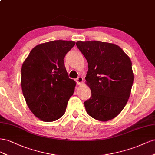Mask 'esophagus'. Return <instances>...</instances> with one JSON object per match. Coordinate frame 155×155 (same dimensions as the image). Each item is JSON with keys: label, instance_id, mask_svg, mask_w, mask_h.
Segmentation results:
<instances>
[{"label": "esophagus", "instance_id": "34e87169", "mask_svg": "<svg viewBox=\"0 0 155 155\" xmlns=\"http://www.w3.org/2000/svg\"><path fill=\"white\" fill-rule=\"evenodd\" d=\"M76 82H77V84L78 85H81V84H82V82H83V78H82V77H78V78L76 79Z\"/></svg>", "mask_w": 155, "mask_h": 155}]
</instances>
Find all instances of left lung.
Segmentation results:
<instances>
[{
  "mask_svg": "<svg viewBox=\"0 0 155 155\" xmlns=\"http://www.w3.org/2000/svg\"><path fill=\"white\" fill-rule=\"evenodd\" d=\"M76 45L88 64L85 79L91 95L84 102L86 112L97 120H111L122 111L130 97L134 81L131 60L113 43L78 41Z\"/></svg>",
  "mask_w": 155,
  "mask_h": 155,
  "instance_id": "1",
  "label": "left lung"
}]
</instances>
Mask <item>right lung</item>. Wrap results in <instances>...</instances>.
Masks as SVG:
<instances>
[{"instance_id":"right-lung-1","label":"right lung","mask_w":155,"mask_h":155,"mask_svg":"<svg viewBox=\"0 0 155 155\" xmlns=\"http://www.w3.org/2000/svg\"><path fill=\"white\" fill-rule=\"evenodd\" d=\"M75 45L55 40L35 47L21 68V87L29 109L43 121H54L65 112L75 81L64 65L66 54Z\"/></svg>"}]
</instances>
